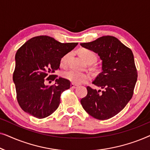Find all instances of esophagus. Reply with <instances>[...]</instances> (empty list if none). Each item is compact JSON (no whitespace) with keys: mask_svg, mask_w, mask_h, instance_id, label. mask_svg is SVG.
I'll return each mask as SVG.
<instances>
[{"mask_svg":"<svg viewBox=\"0 0 150 150\" xmlns=\"http://www.w3.org/2000/svg\"><path fill=\"white\" fill-rule=\"evenodd\" d=\"M70 86H71V88H72V89H76V88L78 87V85H75V84L74 83H71Z\"/></svg>","mask_w":150,"mask_h":150,"instance_id":"1","label":"esophagus"}]
</instances>
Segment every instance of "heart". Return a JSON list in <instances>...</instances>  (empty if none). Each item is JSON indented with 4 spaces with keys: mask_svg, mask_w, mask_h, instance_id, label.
<instances>
[{
    "mask_svg": "<svg viewBox=\"0 0 150 150\" xmlns=\"http://www.w3.org/2000/svg\"><path fill=\"white\" fill-rule=\"evenodd\" d=\"M69 54H67L65 55L64 57L61 59V65H65L67 63V61L69 58ZM81 56L82 57L84 60L86 62H88L89 61H96V55L95 53L87 49H83L81 51ZM63 76L65 79H67L68 81H71L72 83H75L79 85V84L84 83L87 81H89L90 79V76L89 74L84 73V72H79V71H75L74 69H70V70L65 71L63 73Z\"/></svg>",
    "mask_w": 150,
    "mask_h": 150,
    "instance_id": "heart-1",
    "label": "heart"
}]
</instances>
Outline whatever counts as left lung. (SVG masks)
Wrapping results in <instances>:
<instances>
[{
	"mask_svg": "<svg viewBox=\"0 0 150 150\" xmlns=\"http://www.w3.org/2000/svg\"><path fill=\"white\" fill-rule=\"evenodd\" d=\"M81 46L98 54L102 71L92 82L101 90L87 87L81 103L87 113L105 120L119 113L132 97L137 71L132 50L113 36H102Z\"/></svg>",
	"mask_w": 150,
	"mask_h": 150,
	"instance_id": "8db88e82",
	"label": "left lung"
}]
</instances>
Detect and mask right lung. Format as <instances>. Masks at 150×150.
Instances as JSON below:
<instances>
[{"label":"right lung","instance_id":"right-lung-1","mask_svg":"<svg viewBox=\"0 0 150 150\" xmlns=\"http://www.w3.org/2000/svg\"><path fill=\"white\" fill-rule=\"evenodd\" d=\"M78 43H61L46 35L34 37L18 49L15 56L13 81L17 100L24 112L38 119L53 113L60 104L61 93L70 81L54 75L61 60ZM55 80L53 86L46 80Z\"/></svg>","mask_w":150,"mask_h":150}]
</instances>
